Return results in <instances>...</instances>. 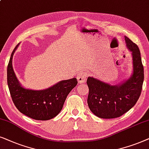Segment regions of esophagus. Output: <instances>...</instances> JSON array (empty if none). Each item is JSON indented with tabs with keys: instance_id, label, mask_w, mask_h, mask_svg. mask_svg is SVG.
Returning a JSON list of instances; mask_svg holds the SVG:
<instances>
[{
	"instance_id": "esophagus-1",
	"label": "esophagus",
	"mask_w": 149,
	"mask_h": 149,
	"mask_svg": "<svg viewBox=\"0 0 149 149\" xmlns=\"http://www.w3.org/2000/svg\"><path fill=\"white\" fill-rule=\"evenodd\" d=\"M87 77H88V74H87V73L82 71V72L79 73V74L77 76V79H78V82L82 84V83L85 82V81L86 80Z\"/></svg>"
}]
</instances>
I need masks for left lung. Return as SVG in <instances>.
I'll return each mask as SVG.
<instances>
[{
  "label": "left lung",
  "instance_id": "obj_1",
  "mask_svg": "<svg viewBox=\"0 0 149 149\" xmlns=\"http://www.w3.org/2000/svg\"><path fill=\"white\" fill-rule=\"evenodd\" d=\"M125 39L132 55V76L117 85H111L93 77L87 79L88 106L91 112L100 118H114L122 116L134 106L141 94L144 67L140 49L127 37H125Z\"/></svg>",
  "mask_w": 149,
  "mask_h": 149
}]
</instances>
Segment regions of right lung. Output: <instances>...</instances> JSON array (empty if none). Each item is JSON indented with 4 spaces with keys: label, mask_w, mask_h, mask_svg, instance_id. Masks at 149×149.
Wrapping results in <instances>:
<instances>
[{
    "label": "right lung",
    "mask_w": 149,
    "mask_h": 149,
    "mask_svg": "<svg viewBox=\"0 0 149 149\" xmlns=\"http://www.w3.org/2000/svg\"><path fill=\"white\" fill-rule=\"evenodd\" d=\"M19 44L11 53L7 66V84L13 104L19 112L33 119H52L62 110L67 95L78 84L77 79L60 81L44 90L25 88L19 82L12 67L13 54Z\"/></svg>",
    "instance_id": "obj_1"
}]
</instances>
